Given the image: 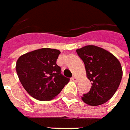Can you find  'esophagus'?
I'll use <instances>...</instances> for the list:
<instances>
[{
    "label": "esophagus",
    "mask_w": 130,
    "mask_h": 130,
    "mask_svg": "<svg viewBox=\"0 0 130 130\" xmlns=\"http://www.w3.org/2000/svg\"><path fill=\"white\" fill-rule=\"evenodd\" d=\"M72 80L74 81V82H77L79 81V78H78L77 76H73L72 77Z\"/></svg>",
    "instance_id": "esophagus-1"
}]
</instances>
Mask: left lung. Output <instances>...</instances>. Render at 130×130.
<instances>
[{"label":"left lung","instance_id":"left-lung-1","mask_svg":"<svg viewBox=\"0 0 130 130\" xmlns=\"http://www.w3.org/2000/svg\"><path fill=\"white\" fill-rule=\"evenodd\" d=\"M84 62L87 78L92 86L82 101L90 106L107 102L115 94L121 83L123 71L117 58L108 51L95 45H85L76 50Z\"/></svg>","mask_w":130,"mask_h":130}]
</instances>
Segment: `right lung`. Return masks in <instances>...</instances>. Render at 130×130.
<instances>
[{"label":"right lung","mask_w":130,"mask_h":130,"mask_svg":"<svg viewBox=\"0 0 130 130\" xmlns=\"http://www.w3.org/2000/svg\"><path fill=\"white\" fill-rule=\"evenodd\" d=\"M59 50L43 48L21 55L16 62V71L23 87L40 101L54 99L69 82L57 65Z\"/></svg>","instance_id":"right-lung-1"}]
</instances>
